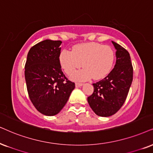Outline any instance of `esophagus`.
<instances>
[{"label": "esophagus", "mask_w": 153, "mask_h": 153, "mask_svg": "<svg viewBox=\"0 0 153 153\" xmlns=\"http://www.w3.org/2000/svg\"><path fill=\"white\" fill-rule=\"evenodd\" d=\"M83 85V83L81 82H75V87L76 88H79V87H81Z\"/></svg>", "instance_id": "1"}]
</instances>
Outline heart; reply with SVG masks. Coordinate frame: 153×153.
Here are the masks:
<instances>
[{
	"label": "heart",
	"instance_id": "heart-1",
	"mask_svg": "<svg viewBox=\"0 0 153 153\" xmlns=\"http://www.w3.org/2000/svg\"><path fill=\"white\" fill-rule=\"evenodd\" d=\"M114 59L111 46L95 42L77 44L72 51L64 49L59 55L60 64L68 75L80 68L82 63L84 68L73 75L75 80H86L92 77L94 80L103 78L111 71Z\"/></svg>",
	"mask_w": 153,
	"mask_h": 153
}]
</instances>
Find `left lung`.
Here are the masks:
<instances>
[{
    "mask_svg": "<svg viewBox=\"0 0 153 153\" xmlns=\"http://www.w3.org/2000/svg\"><path fill=\"white\" fill-rule=\"evenodd\" d=\"M116 50L114 68L102 80L93 83L94 92L88 97L91 109L97 115L107 117L122 107L133 81V65L130 54L121 45L112 42Z\"/></svg>",
    "mask_w": 153,
    "mask_h": 153,
    "instance_id": "1",
    "label": "left lung"
}]
</instances>
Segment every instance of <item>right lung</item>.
<instances>
[{"label":"right lung","instance_id":"right-lung-1","mask_svg":"<svg viewBox=\"0 0 153 153\" xmlns=\"http://www.w3.org/2000/svg\"><path fill=\"white\" fill-rule=\"evenodd\" d=\"M61 41L46 39L32 46L25 63V77L30 99L46 116L59 113L68 100L75 83L68 80L59 62Z\"/></svg>","mask_w":153,"mask_h":153}]
</instances>
